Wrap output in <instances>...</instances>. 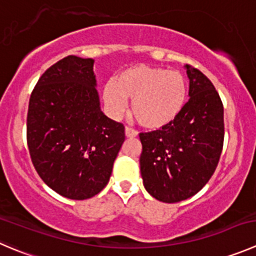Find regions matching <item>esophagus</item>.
I'll return each mask as SVG.
<instances>
[{"label": "esophagus", "instance_id": "34e87169", "mask_svg": "<svg viewBox=\"0 0 256 256\" xmlns=\"http://www.w3.org/2000/svg\"><path fill=\"white\" fill-rule=\"evenodd\" d=\"M125 135H126V138H136V136H138V131L136 130H134L132 128H128V126H126L125 128Z\"/></svg>", "mask_w": 256, "mask_h": 256}]
</instances>
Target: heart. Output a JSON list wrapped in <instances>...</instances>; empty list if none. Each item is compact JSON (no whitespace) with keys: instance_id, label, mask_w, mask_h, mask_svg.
I'll use <instances>...</instances> for the list:
<instances>
[{"instance_id":"1","label":"heart","mask_w":256,"mask_h":256,"mask_svg":"<svg viewBox=\"0 0 256 256\" xmlns=\"http://www.w3.org/2000/svg\"><path fill=\"white\" fill-rule=\"evenodd\" d=\"M188 84L178 71L138 65L121 71L104 88V100L114 114H120L125 100L132 101L131 114L138 125L158 130L170 125L182 112Z\"/></svg>"}]
</instances>
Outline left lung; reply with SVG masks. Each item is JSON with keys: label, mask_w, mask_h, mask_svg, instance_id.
Wrapping results in <instances>:
<instances>
[{"label": "left lung", "mask_w": 256, "mask_h": 256, "mask_svg": "<svg viewBox=\"0 0 256 256\" xmlns=\"http://www.w3.org/2000/svg\"><path fill=\"white\" fill-rule=\"evenodd\" d=\"M190 88L182 112L170 125L140 132L144 186L162 202L198 194L214 174L224 145V106L212 81L186 65Z\"/></svg>", "instance_id": "8db88e82"}]
</instances>
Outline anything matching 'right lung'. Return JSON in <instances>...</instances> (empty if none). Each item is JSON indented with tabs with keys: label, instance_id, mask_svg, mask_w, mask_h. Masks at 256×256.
<instances>
[{
	"label": "right lung",
	"instance_id": "add662e5",
	"mask_svg": "<svg viewBox=\"0 0 256 256\" xmlns=\"http://www.w3.org/2000/svg\"><path fill=\"white\" fill-rule=\"evenodd\" d=\"M125 128L100 108L94 60L68 56L47 68L31 94L27 145L40 178L72 200L108 185Z\"/></svg>",
	"mask_w": 256,
	"mask_h": 256
}]
</instances>
